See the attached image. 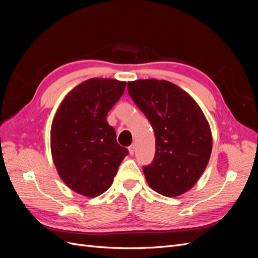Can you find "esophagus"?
Wrapping results in <instances>:
<instances>
[{"instance_id": "1", "label": "esophagus", "mask_w": 258, "mask_h": 258, "mask_svg": "<svg viewBox=\"0 0 258 258\" xmlns=\"http://www.w3.org/2000/svg\"><path fill=\"white\" fill-rule=\"evenodd\" d=\"M128 150H129V153H130V155L132 156L135 154V150H136V146H135V144H131L129 147H128Z\"/></svg>"}]
</instances>
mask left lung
Returning <instances> with one entry per match:
<instances>
[{"label": "left lung", "instance_id": "left-lung-1", "mask_svg": "<svg viewBox=\"0 0 258 258\" xmlns=\"http://www.w3.org/2000/svg\"><path fill=\"white\" fill-rule=\"evenodd\" d=\"M128 92L155 132V157L143 167L148 185L167 197L189 190L204 173L212 152V135L201 108L168 81L129 82Z\"/></svg>", "mask_w": 258, "mask_h": 258}]
</instances>
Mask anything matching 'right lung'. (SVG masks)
Instances as JSON below:
<instances>
[{"label": "right lung", "mask_w": 258, "mask_h": 258, "mask_svg": "<svg viewBox=\"0 0 258 258\" xmlns=\"http://www.w3.org/2000/svg\"><path fill=\"white\" fill-rule=\"evenodd\" d=\"M126 83L90 79L69 92L50 130L51 155L70 188L97 197L110 188L128 150L116 141L107 113L120 99Z\"/></svg>", "instance_id": "add662e5"}]
</instances>
